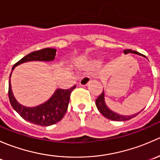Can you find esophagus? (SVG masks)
Here are the masks:
<instances>
[{
	"mask_svg": "<svg viewBox=\"0 0 160 160\" xmlns=\"http://www.w3.org/2000/svg\"><path fill=\"white\" fill-rule=\"evenodd\" d=\"M90 82H91V78H90V77H84L80 80V83H79V84L82 87H85V86H88Z\"/></svg>",
	"mask_w": 160,
	"mask_h": 160,
	"instance_id": "1",
	"label": "esophagus"
}]
</instances>
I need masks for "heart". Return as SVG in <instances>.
Listing matches in <instances>:
<instances>
[{
    "label": "heart",
    "instance_id": "obj_1",
    "mask_svg": "<svg viewBox=\"0 0 160 160\" xmlns=\"http://www.w3.org/2000/svg\"><path fill=\"white\" fill-rule=\"evenodd\" d=\"M101 60H100L99 59H94V60L92 61L91 62H90V67H98V66L101 65Z\"/></svg>",
    "mask_w": 160,
    "mask_h": 160
}]
</instances>
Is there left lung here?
Masks as SVG:
<instances>
[{"label":"left lung","mask_w":160,"mask_h":160,"mask_svg":"<svg viewBox=\"0 0 160 160\" xmlns=\"http://www.w3.org/2000/svg\"><path fill=\"white\" fill-rule=\"evenodd\" d=\"M124 53L125 54H128V53H134V54H136L138 55V56H144L146 57L145 56H143L142 54L141 53L138 52H135V51H132V49H126V50H124ZM96 106L98 108V111H100L102 115H104V117L107 118L111 119V120L113 121H118V122H125V121H128L130 120L131 118H132L135 117L136 115H138L141 111L139 112L136 113V114H134L132 115H122V114H119L118 113L114 112L113 111H111L110 108L107 106L105 103V100H104V91L103 90L102 93L97 98L96 100Z\"/></svg>","instance_id":"1"}]
</instances>
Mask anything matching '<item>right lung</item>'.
Wrapping results in <instances>:
<instances>
[{
    "label": "right lung",
    "instance_id": "right-lung-1",
    "mask_svg": "<svg viewBox=\"0 0 160 160\" xmlns=\"http://www.w3.org/2000/svg\"><path fill=\"white\" fill-rule=\"evenodd\" d=\"M56 49L51 48H46V49L32 52L16 62L13 67L12 71L17 66L24 62H31V61L49 62V61L54 60L55 56L56 55ZM11 73L12 72H11L10 79H9V100L13 108L18 113L22 118L27 122L40 126H49L57 123L63 118L68 108L70 93L76 88V86H73L68 90L56 89L51 98L43 104H39L36 107H25L18 102L13 94L11 85Z\"/></svg>",
    "mask_w": 160,
    "mask_h": 160
}]
</instances>
